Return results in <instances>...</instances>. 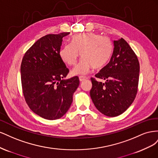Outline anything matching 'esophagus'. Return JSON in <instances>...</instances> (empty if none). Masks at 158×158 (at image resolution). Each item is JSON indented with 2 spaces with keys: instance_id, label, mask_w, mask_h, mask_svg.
Returning a JSON list of instances; mask_svg holds the SVG:
<instances>
[{
  "instance_id": "1",
  "label": "esophagus",
  "mask_w": 158,
  "mask_h": 158,
  "mask_svg": "<svg viewBox=\"0 0 158 158\" xmlns=\"http://www.w3.org/2000/svg\"><path fill=\"white\" fill-rule=\"evenodd\" d=\"M88 79V77H86V76H79V80L80 82H82V81H84L85 80Z\"/></svg>"
}]
</instances>
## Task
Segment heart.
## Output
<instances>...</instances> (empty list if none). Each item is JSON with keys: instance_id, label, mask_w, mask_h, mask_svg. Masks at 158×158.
Returning a JSON list of instances; mask_svg holds the SVG:
<instances>
[{"instance_id": "heart-1", "label": "heart", "mask_w": 158, "mask_h": 158, "mask_svg": "<svg viewBox=\"0 0 158 158\" xmlns=\"http://www.w3.org/2000/svg\"><path fill=\"white\" fill-rule=\"evenodd\" d=\"M113 49L109 37L94 33H80L71 38V44L64 45L60 50V59L69 66H74L80 56L79 64L73 70V74H84L93 67L99 69L111 59Z\"/></svg>"}]
</instances>
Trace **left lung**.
<instances>
[{
	"mask_svg": "<svg viewBox=\"0 0 158 158\" xmlns=\"http://www.w3.org/2000/svg\"><path fill=\"white\" fill-rule=\"evenodd\" d=\"M109 63L95 76L106 80L103 83L91 78L90 96L98 111L108 117L125 112L135 100L138 92L140 64L135 52L123 38L114 41Z\"/></svg>",
	"mask_w": 158,
	"mask_h": 158,
	"instance_id": "obj_1",
	"label": "left lung"
}]
</instances>
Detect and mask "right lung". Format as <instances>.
<instances>
[{"label": "right lung", "instance_id": "right-lung-1", "mask_svg": "<svg viewBox=\"0 0 158 158\" xmlns=\"http://www.w3.org/2000/svg\"><path fill=\"white\" fill-rule=\"evenodd\" d=\"M70 32L48 34L38 40L23 56L20 66L23 94L31 111L48 120L68 111L78 88V76L65 80L69 70L59 55L63 38Z\"/></svg>", "mask_w": 158, "mask_h": 158}]
</instances>
